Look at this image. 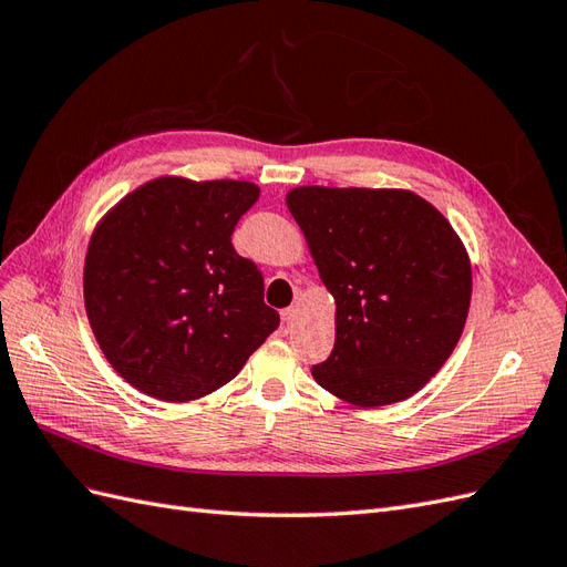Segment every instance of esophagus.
<instances>
[{
    "instance_id": "esophagus-1",
    "label": "esophagus",
    "mask_w": 567,
    "mask_h": 567,
    "mask_svg": "<svg viewBox=\"0 0 567 567\" xmlns=\"http://www.w3.org/2000/svg\"><path fill=\"white\" fill-rule=\"evenodd\" d=\"M296 307H286V310L281 312V321H284V333H288L290 331V326H293V321H296Z\"/></svg>"
}]
</instances>
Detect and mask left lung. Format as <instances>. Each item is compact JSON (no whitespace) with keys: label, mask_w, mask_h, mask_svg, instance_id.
<instances>
[{"label":"left lung","mask_w":567,"mask_h":567,"mask_svg":"<svg viewBox=\"0 0 567 567\" xmlns=\"http://www.w3.org/2000/svg\"><path fill=\"white\" fill-rule=\"evenodd\" d=\"M286 205L336 300V346L315 381L364 409L416 394L471 307V260L447 217L406 188L298 186Z\"/></svg>","instance_id":"8db88e82"}]
</instances>
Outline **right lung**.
<instances>
[{"label":"right lung","instance_id":"right-lung-1","mask_svg":"<svg viewBox=\"0 0 567 567\" xmlns=\"http://www.w3.org/2000/svg\"><path fill=\"white\" fill-rule=\"evenodd\" d=\"M257 198L252 182L158 177L99 219L84 310L111 367L148 398H205L279 329L260 269L231 246Z\"/></svg>","mask_w":567,"mask_h":567}]
</instances>
